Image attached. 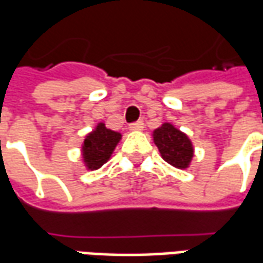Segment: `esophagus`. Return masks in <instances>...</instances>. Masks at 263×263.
<instances>
[{
  "label": "esophagus",
  "mask_w": 263,
  "mask_h": 263,
  "mask_svg": "<svg viewBox=\"0 0 263 263\" xmlns=\"http://www.w3.org/2000/svg\"><path fill=\"white\" fill-rule=\"evenodd\" d=\"M129 129L131 131H142L143 129V122L142 121H137V122H132L129 125Z\"/></svg>",
  "instance_id": "34e87169"
}]
</instances>
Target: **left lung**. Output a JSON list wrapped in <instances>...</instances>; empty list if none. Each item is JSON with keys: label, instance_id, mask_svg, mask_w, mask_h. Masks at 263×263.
<instances>
[{"label": "left lung", "instance_id": "left-lung-1", "mask_svg": "<svg viewBox=\"0 0 263 263\" xmlns=\"http://www.w3.org/2000/svg\"><path fill=\"white\" fill-rule=\"evenodd\" d=\"M160 156L177 169H186L193 159V143L189 137L169 122L162 124L152 134Z\"/></svg>", "mask_w": 263, "mask_h": 263}]
</instances>
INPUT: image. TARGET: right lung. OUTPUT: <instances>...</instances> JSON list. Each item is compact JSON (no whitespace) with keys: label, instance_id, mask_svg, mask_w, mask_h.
Returning <instances> with one entry per match:
<instances>
[{"label":"right lung","instance_id":"add662e5","mask_svg":"<svg viewBox=\"0 0 263 263\" xmlns=\"http://www.w3.org/2000/svg\"><path fill=\"white\" fill-rule=\"evenodd\" d=\"M121 139L120 132L108 129L104 122L97 124L81 145L83 162L88 171H97L111 158Z\"/></svg>","mask_w":263,"mask_h":263}]
</instances>
